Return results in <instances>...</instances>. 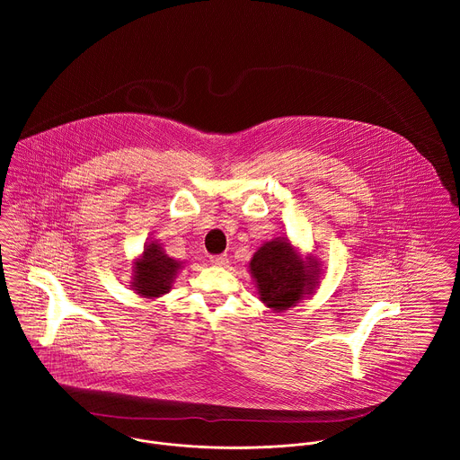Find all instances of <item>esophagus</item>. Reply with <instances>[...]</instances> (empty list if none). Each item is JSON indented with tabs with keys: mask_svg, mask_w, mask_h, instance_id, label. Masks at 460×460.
<instances>
[{
	"mask_svg": "<svg viewBox=\"0 0 460 460\" xmlns=\"http://www.w3.org/2000/svg\"><path fill=\"white\" fill-rule=\"evenodd\" d=\"M210 262L215 264V266H226V264L229 262V259H227V253H218V255H212V257H210Z\"/></svg>",
	"mask_w": 460,
	"mask_h": 460,
	"instance_id": "1",
	"label": "esophagus"
}]
</instances>
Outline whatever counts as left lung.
<instances>
[{"label":"left lung","mask_w":460,"mask_h":460,"mask_svg":"<svg viewBox=\"0 0 460 460\" xmlns=\"http://www.w3.org/2000/svg\"><path fill=\"white\" fill-rule=\"evenodd\" d=\"M312 270H317V262L310 259V266L305 264L287 240L264 243L250 261L261 301L279 312L296 306L305 294H312L317 285Z\"/></svg>","instance_id":"8db88e82"}]
</instances>
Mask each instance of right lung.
<instances>
[{
  "label": "right lung",
  "mask_w": 460,
  "mask_h": 460,
  "mask_svg": "<svg viewBox=\"0 0 460 460\" xmlns=\"http://www.w3.org/2000/svg\"><path fill=\"white\" fill-rule=\"evenodd\" d=\"M180 262L163 253L157 243H150L143 250L142 259L133 268V287L143 297H157L170 290L177 275Z\"/></svg>",
  "instance_id": "1"
}]
</instances>
